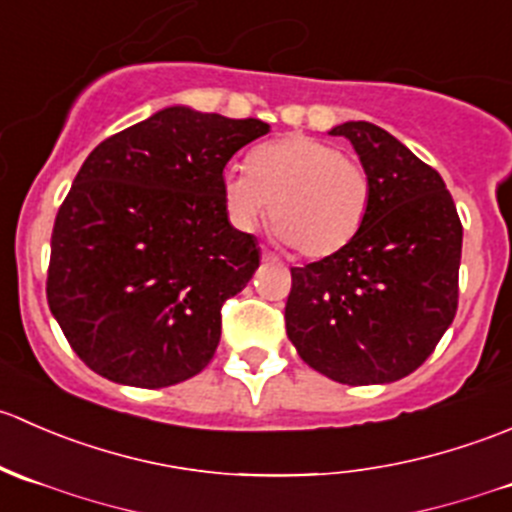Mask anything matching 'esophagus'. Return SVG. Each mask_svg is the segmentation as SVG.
Returning a JSON list of instances; mask_svg holds the SVG:
<instances>
[{
	"mask_svg": "<svg viewBox=\"0 0 512 512\" xmlns=\"http://www.w3.org/2000/svg\"><path fill=\"white\" fill-rule=\"evenodd\" d=\"M262 260H265V262H277V260H280V257H277L272 250H262Z\"/></svg>",
	"mask_w": 512,
	"mask_h": 512,
	"instance_id": "esophagus-1",
	"label": "esophagus"
}]
</instances>
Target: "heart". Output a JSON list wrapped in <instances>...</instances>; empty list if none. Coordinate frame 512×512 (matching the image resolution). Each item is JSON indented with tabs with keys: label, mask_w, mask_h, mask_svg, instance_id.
<instances>
[{
	"label": "heart",
	"mask_w": 512,
	"mask_h": 512,
	"mask_svg": "<svg viewBox=\"0 0 512 512\" xmlns=\"http://www.w3.org/2000/svg\"><path fill=\"white\" fill-rule=\"evenodd\" d=\"M232 220L255 227L272 210V230L297 255L324 260L354 240L369 210L364 165L309 136H287L252 151L250 170L223 175Z\"/></svg>",
	"instance_id": "1"
}]
</instances>
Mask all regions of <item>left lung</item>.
Instances as JSON below:
<instances>
[{
  "label": "left lung",
  "instance_id": "8db88e82",
  "mask_svg": "<svg viewBox=\"0 0 512 512\" xmlns=\"http://www.w3.org/2000/svg\"><path fill=\"white\" fill-rule=\"evenodd\" d=\"M369 175L361 230L337 255L292 267L285 322L304 364L349 386L416 371L458 307L463 227L441 175L369 121L334 126Z\"/></svg>",
  "mask_w": 512,
  "mask_h": 512
}]
</instances>
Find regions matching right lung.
<instances>
[{"mask_svg": "<svg viewBox=\"0 0 512 512\" xmlns=\"http://www.w3.org/2000/svg\"><path fill=\"white\" fill-rule=\"evenodd\" d=\"M270 123L168 106L91 151L51 232L46 299L96 374L163 389L200 374L220 309L260 267L227 220L223 170Z\"/></svg>", "mask_w": 512, "mask_h": 512, "instance_id": "obj_1", "label": "right lung"}]
</instances>
